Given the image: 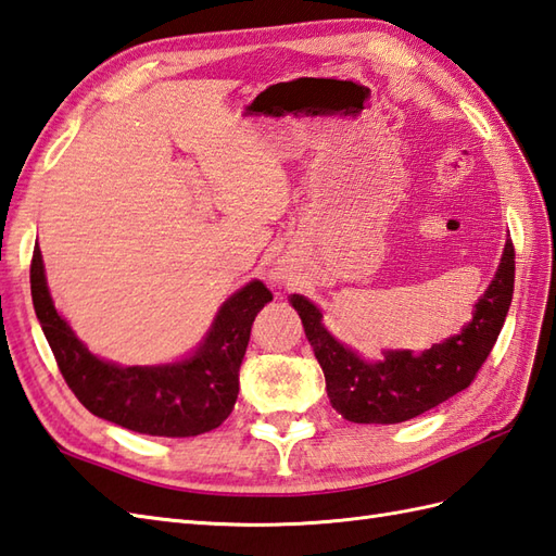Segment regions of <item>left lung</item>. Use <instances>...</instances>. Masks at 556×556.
<instances>
[{
  "instance_id": "8db88e82",
  "label": "left lung",
  "mask_w": 556,
  "mask_h": 556,
  "mask_svg": "<svg viewBox=\"0 0 556 556\" xmlns=\"http://www.w3.org/2000/svg\"><path fill=\"white\" fill-rule=\"evenodd\" d=\"M514 294V245L505 242L503 260L489 290L477 302L463 332L422 354L387 351L384 361L368 363L325 330L320 311L306 296L290 304L302 318L325 375V389L337 413L358 425H396L422 415L467 389L503 330Z\"/></svg>"
}]
</instances>
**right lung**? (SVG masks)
<instances>
[{
  "label": "right lung",
  "mask_w": 556,
  "mask_h": 556,
  "mask_svg": "<svg viewBox=\"0 0 556 556\" xmlns=\"http://www.w3.org/2000/svg\"><path fill=\"white\" fill-rule=\"evenodd\" d=\"M30 290L53 358L77 401L97 417L148 437H198L231 415L252 323L274 300L262 280H252L224 302L193 356L155 368H119L93 356L59 316L39 248L33 252Z\"/></svg>",
  "instance_id": "add662e5"
}]
</instances>
